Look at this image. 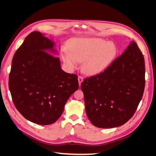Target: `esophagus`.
I'll return each mask as SVG.
<instances>
[{
    "label": "esophagus",
    "mask_w": 156,
    "mask_h": 156,
    "mask_svg": "<svg viewBox=\"0 0 156 156\" xmlns=\"http://www.w3.org/2000/svg\"><path fill=\"white\" fill-rule=\"evenodd\" d=\"M83 81V77L82 76H79L78 77V81H79V86H81V84Z\"/></svg>",
    "instance_id": "1"
}]
</instances>
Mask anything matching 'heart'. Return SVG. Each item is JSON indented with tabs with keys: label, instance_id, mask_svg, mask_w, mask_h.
Listing matches in <instances>:
<instances>
[{
	"label": "heart",
	"instance_id": "obj_1",
	"mask_svg": "<svg viewBox=\"0 0 156 156\" xmlns=\"http://www.w3.org/2000/svg\"><path fill=\"white\" fill-rule=\"evenodd\" d=\"M68 48L61 51V56L71 70L83 62L81 69L88 75H96L105 70L115 60L119 53L116 45L100 37H79L73 39Z\"/></svg>",
	"mask_w": 156,
	"mask_h": 156
}]
</instances>
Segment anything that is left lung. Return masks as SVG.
Masks as SVG:
<instances>
[{"mask_svg":"<svg viewBox=\"0 0 156 156\" xmlns=\"http://www.w3.org/2000/svg\"><path fill=\"white\" fill-rule=\"evenodd\" d=\"M144 86V56L132 41L104 72L81 83L89 120L100 128L124 124L137 108Z\"/></svg>","mask_w":156,"mask_h":156,"instance_id":"left-lung-1","label":"left lung"}]
</instances>
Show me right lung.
Masks as SVG:
<instances>
[{
  "instance_id": "right-lung-1",
  "label": "right lung",
  "mask_w": 156,
  "mask_h": 156,
  "mask_svg": "<svg viewBox=\"0 0 156 156\" xmlns=\"http://www.w3.org/2000/svg\"><path fill=\"white\" fill-rule=\"evenodd\" d=\"M55 43L40 32L28 35L13 55L9 89L14 105L33 123L49 125L62 114L79 88L77 76L61 69Z\"/></svg>"
}]
</instances>
